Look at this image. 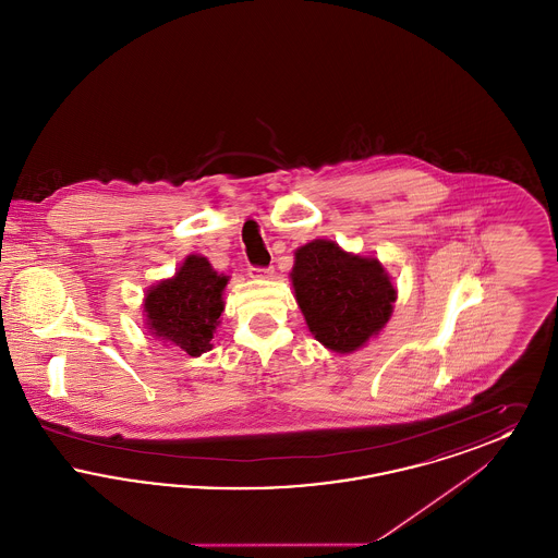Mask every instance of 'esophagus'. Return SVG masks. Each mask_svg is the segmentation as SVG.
Here are the masks:
<instances>
[{
    "label": "esophagus",
    "mask_w": 558,
    "mask_h": 558,
    "mask_svg": "<svg viewBox=\"0 0 558 558\" xmlns=\"http://www.w3.org/2000/svg\"><path fill=\"white\" fill-rule=\"evenodd\" d=\"M248 276L251 278H271L274 267H248Z\"/></svg>",
    "instance_id": "1"
}]
</instances>
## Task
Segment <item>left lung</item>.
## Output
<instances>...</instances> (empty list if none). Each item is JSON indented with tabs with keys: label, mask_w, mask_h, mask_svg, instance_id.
<instances>
[{
	"label": "left lung",
	"mask_w": 558,
	"mask_h": 558,
	"mask_svg": "<svg viewBox=\"0 0 558 558\" xmlns=\"http://www.w3.org/2000/svg\"><path fill=\"white\" fill-rule=\"evenodd\" d=\"M291 280L310 332L337 353L366 345L385 328L398 299L378 259L347 253L332 240L296 248Z\"/></svg>",
	"instance_id": "1"
}]
</instances>
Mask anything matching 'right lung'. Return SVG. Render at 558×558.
<instances>
[{
    "instance_id": "right-lung-1",
    "label": "right lung",
    "mask_w": 558,
    "mask_h": 558,
    "mask_svg": "<svg viewBox=\"0 0 558 558\" xmlns=\"http://www.w3.org/2000/svg\"><path fill=\"white\" fill-rule=\"evenodd\" d=\"M228 276L217 274L201 255H187L173 278L150 287L144 299L148 330L167 345L198 357L211 351V339L223 312Z\"/></svg>"
}]
</instances>
